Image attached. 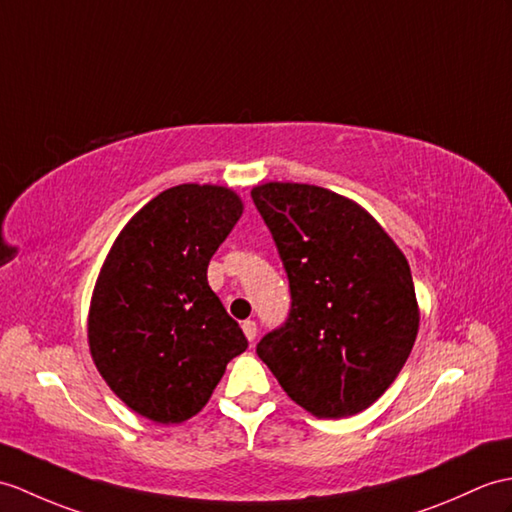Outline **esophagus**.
<instances>
[{"mask_svg":"<svg viewBox=\"0 0 512 512\" xmlns=\"http://www.w3.org/2000/svg\"><path fill=\"white\" fill-rule=\"evenodd\" d=\"M242 329H244V336H246L248 342H253L257 338V323H255V320H244Z\"/></svg>","mask_w":512,"mask_h":512,"instance_id":"obj_1","label":"esophagus"}]
</instances>
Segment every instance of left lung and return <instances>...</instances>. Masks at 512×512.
<instances>
[{
	"label": "left lung",
	"instance_id": "obj_1",
	"mask_svg": "<svg viewBox=\"0 0 512 512\" xmlns=\"http://www.w3.org/2000/svg\"><path fill=\"white\" fill-rule=\"evenodd\" d=\"M251 196L292 294L288 320L257 355L303 410L353 417L395 382L417 340L408 259L371 213L331 189L270 181Z\"/></svg>",
	"mask_w": 512,
	"mask_h": 512
}]
</instances>
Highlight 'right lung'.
<instances>
[{
  "label": "right lung",
  "mask_w": 512,
  "mask_h": 512,
  "mask_svg": "<svg viewBox=\"0 0 512 512\" xmlns=\"http://www.w3.org/2000/svg\"><path fill=\"white\" fill-rule=\"evenodd\" d=\"M242 211L231 187L165 189L126 222L95 279L93 364L130 410L154 423L192 419L248 347L207 281L209 259Z\"/></svg>",
  "instance_id": "add662e5"
}]
</instances>
